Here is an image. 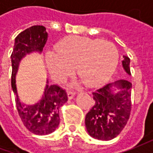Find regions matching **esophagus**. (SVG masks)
I'll return each instance as SVG.
<instances>
[{
	"mask_svg": "<svg viewBox=\"0 0 153 153\" xmlns=\"http://www.w3.org/2000/svg\"><path fill=\"white\" fill-rule=\"evenodd\" d=\"M76 94V93L73 91H68L67 93V97L69 100H71L74 97V95Z\"/></svg>",
	"mask_w": 153,
	"mask_h": 153,
	"instance_id": "1",
	"label": "esophagus"
}]
</instances>
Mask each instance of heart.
I'll return each mask as SVG.
<instances>
[{"label":"heart","mask_w":153,"mask_h":153,"mask_svg":"<svg viewBox=\"0 0 153 153\" xmlns=\"http://www.w3.org/2000/svg\"><path fill=\"white\" fill-rule=\"evenodd\" d=\"M56 53L46 54V64L50 76L63 82L76 73L86 85L97 86L106 82L114 73L119 54L111 42L82 36H70L56 47Z\"/></svg>","instance_id":"obj_1"}]
</instances>
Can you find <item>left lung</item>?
Returning a JSON list of instances; mask_svg holds the SVG:
<instances>
[{"mask_svg":"<svg viewBox=\"0 0 153 153\" xmlns=\"http://www.w3.org/2000/svg\"><path fill=\"white\" fill-rule=\"evenodd\" d=\"M130 59L123 56V67L131 75ZM132 83L125 79L109 83L93 93L94 104L87 113L85 125L93 138L110 140L117 137L127 124L131 111Z\"/></svg>","mask_w":153,"mask_h":153,"instance_id":"1","label":"left lung"}]
</instances>
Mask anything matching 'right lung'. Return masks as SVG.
Segmentation results:
<instances>
[{
    "label": "right lung",
    "mask_w": 153,
    "mask_h": 153,
    "mask_svg": "<svg viewBox=\"0 0 153 153\" xmlns=\"http://www.w3.org/2000/svg\"><path fill=\"white\" fill-rule=\"evenodd\" d=\"M48 34L42 25H34L22 31L15 38L12 62V88L16 107L26 128L35 134L44 135L53 133L59 124V108L67 101V94L57 85L45 86L42 99L34 105L21 102L16 85V75L22 59L33 52L41 53L48 41Z\"/></svg>",
    "instance_id": "add662e5"
}]
</instances>
